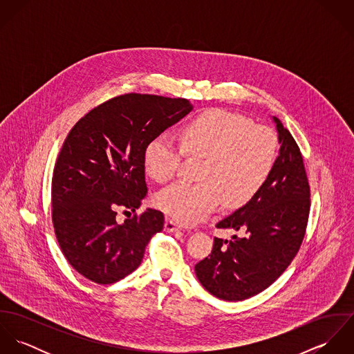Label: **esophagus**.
Wrapping results in <instances>:
<instances>
[{"label": "esophagus", "instance_id": "34e87169", "mask_svg": "<svg viewBox=\"0 0 354 354\" xmlns=\"http://www.w3.org/2000/svg\"><path fill=\"white\" fill-rule=\"evenodd\" d=\"M165 230L169 232V233L180 232V230H181V226H180L177 222L171 221V219H166V221H165Z\"/></svg>", "mask_w": 354, "mask_h": 354}]
</instances>
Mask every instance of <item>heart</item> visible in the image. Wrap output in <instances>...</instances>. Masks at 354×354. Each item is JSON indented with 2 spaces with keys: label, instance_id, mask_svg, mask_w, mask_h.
I'll return each mask as SVG.
<instances>
[{
  "label": "heart",
  "instance_id": "obj_1",
  "mask_svg": "<svg viewBox=\"0 0 354 354\" xmlns=\"http://www.w3.org/2000/svg\"><path fill=\"white\" fill-rule=\"evenodd\" d=\"M181 147L169 133L155 136L145 151V166L158 183L170 181L183 159L203 158L199 183H176L153 203L173 219L192 225L204 221L222 203L250 202L268 180L278 158V136L263 125L229 110L211 109L192 118L180 133Z\"/></svg>",
  "mask_w": 354,
  "mask_h": 354
}]
</instances>
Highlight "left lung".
Listing matches in <instances>:
<instances>
[{"label":"left lung","mask_w":354,"mask_h":354,"mask_svg":"<svg viewBox=\"0 0 354 354\" xmlns=\"http://www.w3.org/2000/svg\"><path fill=\"white\" fill-rule=\"evenodd\" d=\"M274 122L281 143L274 170L250 202L216 223L245 236L215 237L211 253L195 266L205 290L226 301L267 289L292 263L305 236L310 189L303 155L282 122L277 117Z\"/></svg>","instance_id":"left-lung-1"}]
</instances>
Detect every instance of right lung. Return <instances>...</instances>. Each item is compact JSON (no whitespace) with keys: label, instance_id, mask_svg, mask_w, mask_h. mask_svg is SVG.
Listing matches in <instances>:
<instances>
[{"label":"right lung","instance_id":"right-lung-1","mask_svg":"<svg viewBox=\"0 0 354 354\" xmlns=\"http://www.w3.org/2000/svg\"><path fill=\"white\" fill-rule=\"evenodd\" d=\"M192 110L184 98L125 94L80 118L58 153L51 180V219L59 248L84 278L114 283L135 271L165 218L147 208L145 151ZM118 209L136 212L122 224Z\"/></svg>","mask_w":354,"mask_h":354}]
</instances>
